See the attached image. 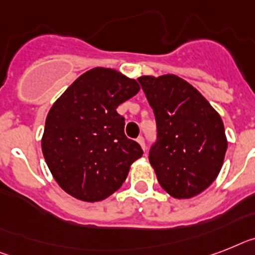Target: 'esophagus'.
Listing matches in <instances>:
<instances>
[{"mask_svg": "<svg viewBox=\"0 0 255 255\" xmlns=\"http://www.w3.org/2000/svg\"><path fill=\"white\" fill-rule=\"evenodd\" d=\"M136 142L139 143V146L142 147V150H143V151H146V144H144V139H143L142 136H139V138L136 139Z\"/></svg>", "mask_w": 255, "mask_h": 255, "instance_id": "1", "label": "esophagus"}]
</instances>
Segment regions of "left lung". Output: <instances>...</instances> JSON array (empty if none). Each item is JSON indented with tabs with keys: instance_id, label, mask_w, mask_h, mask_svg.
<instances>
[{
	"instance_id": "obj_1",
	"label": "left lung",
	"mask_w": 255,
	"mask_h": 255,
	"mask_svg": "<svg viewBox=\"0 0 255 255\" xmlns=\"http://www.w3.org/2000/svg\"><path fill=\"white\" fill-rule=\"evenodd\" d=\"M138 81L156 120L157 143L148 159L159 184L176 199L201 194L224 161L228 140L222 117L177 75H142Z\"/></svg>"
}]
</instances>
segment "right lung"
<instances>
[{"mask_svg":"<svg viewBox=\"0 0 255 255\" xmlns=\"http://www.w3.org/2000/svg\"><path fill=\"white\" fill-rule=\"evenodd\" d=\"M135 79L109 67L78 77L48 112L41 150L50 173L67 194L100 202L119 190L143 155L124 132L117 107L139 92Z\"/></svg>","mask_w":255,"mask_h":255,"instance_id":"obj_1","label":"right lung"}]
</instances>
